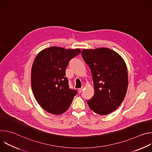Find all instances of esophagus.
Here are the masks:
<instances>
[{
	"instance_id": "esophagus-1",
	"label": "esophagus",
	"mask_w": 152,
	"mask_h": 152,
	"mask_svg": "<svg viewBox=\"0 0 152 152\" xmlns=\"http://www.w3.org/2000/svg\"><path fill=\"white\" fill-rule=\"evenodd\" d=\"M82 90H83V88H79V89H78V93H80L82 91Z\"/></svg>"
}]
</instances>
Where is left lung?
Returning <instances> with one entry per match:
<instances>
[{
    "instance_id": "left-lung-1",
    "label": "left lung",
    "mask_w": 152,
    "mask_h": 152,
    "mask_svg": "<svg viewBox=\"0 0 152 152\" xmlns=\"http://www.w3.org/2000/svg\"><path fill=\"white\" fill-rule=\"evenodd\" d=\"M82 56L91 69L94 94L87 100L90 109L101 115L111 113L126 94V65L120 55L108 48L83 49Z\"/></svg>"
}]
</instances>
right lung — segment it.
Wrapping results in <instances>:
<instances>
[{
  "label": "right lung",
  "instance_id": "right-lung-1",
  "mask_svg": "<svg viewBox=\"0 0 152 152\" xmlns=\"http://www.w3.org/2000/svg\"><path fill=\"white\" fill-rule=\"evenodd\" d=\"M81 52L79 49L50 47L36 56L31 71V86L39 104L47 112L61 114L70 106L77 91L69 88L66 69L70 61Z\"/></svg>",
  "mask_w": 152,
  "mask_h": 152
}]
</instances>
